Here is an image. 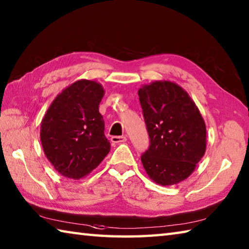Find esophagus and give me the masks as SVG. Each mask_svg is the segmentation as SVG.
I'll use <instances>...</instances> for the list:
<instances>
[{
    "label": "esophagus",
    "instance_id": "34e87169",
    "mask_svg": "<svg viewBox=\"0 0 249 249\" xmlns=\"http://www.w3.org/2000/svg\"><path fill=\"white\" fill-rule=\"evenodd\" d=\"M110 141L112 144H121V143H124L126 141L125 137H111Z\"/></svg>",
    "mask_w": 249,
    "mask_h": 249
}]
</instances>
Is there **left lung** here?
Returning <instances> with one entry per match:
<instances>
[{
	"mask_svg": "<svg viewBox=\"0 0 249 249\" xmlns=\"http://www.w3.org/2000/svg\"><path fill=\"white\" fill-rule=\"evenodd\" d=\"M139 98L149 137L141 156L145 171L163 186L185 180L206 151V125L197 106L170 81L144 86Z\"/></svg>",
	"mask_w": 249,
	"mask_h": 249,
	"instance_id": "1",
	"label": "left lung"
}]
</instances>
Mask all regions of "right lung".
<instances>
[{
  "label": "right lung",
  "instance_id": "right-lung-1",
  "mask_svg": "<svg viewBox=\"0 0 249 249\" xmlns=\"http://www.w3.org/2000/svg\"><path fill=\"white\" fill-rule=\"evenodd\" d=\"M100 83L79 80L57 95L41 123V143L55 170L69 179L86 177L110 151L98 111Z\"/></svg>",
  "mask_w": 249,
  "mask_h": 249
}]
</instances>
